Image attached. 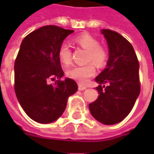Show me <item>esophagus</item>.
<instances>
[{"mask_svg": "<svg viewBox=\"0 0 154 154\" xmlns=\"http://www.w3.org/2000/svg\"><path fill=\"white\" fill-rule=\"evenodd\" d=\"M86 88H87V87H86V86H82V85H79V90H80V91H83V90H86Z\"/></svg>", "mask_w": 154, "mask_h": 154, "instance_id": "esophagus-1", "label": "esophagus"}]
</instances>
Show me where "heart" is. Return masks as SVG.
I'll return each mask as SVG.
<instances>
[{"instance_id":"1","label":"heart","mask_w":154,"mask_h":154,"mask_svg":"<svg viewBox=\"0 0 154 154\" xmlns=\"http://www.w3.org/2000/svg\"><path fill=\"white\" fill-rule=\"evenodd\" d=\"M75 45L87 51L86 62L91 61L86 65L74 66L67 71V75L80 83H86L87 80L96 73L95 65L98 68L103 67L108 60V52L106 49L99 45L96 38L88 33H83L74 38ZM72 51L67 44H62L58 49V58L63 65L68 66L71 63Z\"/></svg>"}]
</instances>
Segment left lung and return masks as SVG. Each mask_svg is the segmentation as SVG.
Masks as SVG:
<instances>
[{
	"label": "left lung",
	"instance_id": "obj_1",
	"mask_svg": "<svg viewBox=\"0 0 154 154\" xmlns=\"http://www.w3.org/2000/svg\"><path fill=\"white\" fill-rule=\"evenodd\" d=\"M109 47L106 68L95 78L98 98L89 104L92 116L112 125L122 121L133 109L140 92L139 62L132 45L116 32L101 31ZM106 86H105V85Z\"/></svg>",
	"mask_w": 154,
	"mask_h": 154
}]
</instances>
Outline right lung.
<instances>
[{
  "instance_id": "obj_1",
  "label": "right lung",
  "mask_w": 154,
  "mask_h": 154,
  "mask_svg": "<svg viewBox=\"0 0 154 154\" xmlns=\"http://www.w3.org/2000/svg\"><path fill=\"white\" fill-rule=\"evenodd\" d=\"M56 26L40 27L23 39L14 63V91L21 107L33 121L51 123L58 119L77 83L64 75L58 58L63 40L74 32ZM57 79L54 84L48 81Z\"/></svg>"
}]
</instances>
